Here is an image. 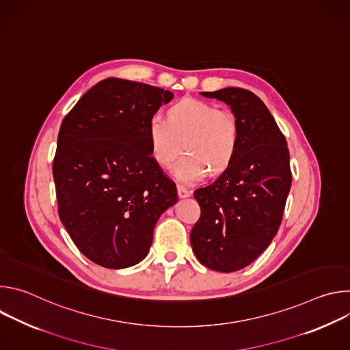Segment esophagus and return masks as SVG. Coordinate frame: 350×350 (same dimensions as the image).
Listing matches in <instances>:
<instances>
[{"instance_id":"esophagus-1","label":"esophagus","mask_w":350,"mask_h":350,"mask_svg":"<svg viewBox=\"0 0 350 350\" xmlns=\"http://www.w3.org/2000/svg\"><path fill=\"white\" fill-rule=\"evenodd\" d=\"M177 192H178V196H180V198H188V196L192 195V191L187 189V188L183 187V185H178V187H177Z\"/></svg>"}]
</instances>
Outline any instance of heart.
<instances>
[{
    "mask_svg": "<svg viewBox=\"0 0 350 350\" xmlns=\"http://www.w3.org/2000/svg\"><path fill=\"white\" fill-rule=\"evenodd\" d=\"M151 152L162 167H170L185 148L174 173L183 183H196L208 170L223 173L234 161L239 142V123L234 112L213 104L184 98L148 123Z\"/></svg>",
    "mask_w": 350,
    "mask_h": 350,
    "instance_id": "b5f03b06",
    "label": "heart"
}]
</instances>
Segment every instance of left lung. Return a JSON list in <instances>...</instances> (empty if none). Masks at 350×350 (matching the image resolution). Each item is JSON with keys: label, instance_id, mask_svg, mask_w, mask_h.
Returning <instances> with one entry per match:
<instances>
[{"label": "left lung", "instance_id": "obj_1", "mask_svg": "<svg viewBox=\"0 0 350 350\" xmlns=\"http://www.w3.org/2000/svg\"><path fill=\"white\" fill-rule=\"evenodd\" d=\"M201 94L231 108L239 142L219 178L193 192L201 217L191 230V245L205 267L232 273L258 259L278 231L292 183L289 151L270 111L252 91L227 87Z\"/></svg>", "mask_w": 350, "mask_h": 350}]
</instances>
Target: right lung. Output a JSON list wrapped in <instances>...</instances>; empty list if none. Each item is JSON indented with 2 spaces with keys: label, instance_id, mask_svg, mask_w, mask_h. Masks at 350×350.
Returning a JSON list of instances; mask_svg holds the SVG:
<instances>
[{
  "label": "right lung",
  "instance_id": "obj_1",
  "mask_svg": "<svg viewBox=\"0 0 350 350\" xmlns=\"http://www.w3.org/2000/svg\"><path fill=\"white\" fill-rule=\"evenodd\" d=\"M173 94L109 77L65 116L53 163L58 213L79 251L107 269L149 252L161 215L177 202L176 184L151 152L148 123Z\"/></svg>",
  "mask_w": 350,
  "mask_h": 350
}]
</instances>
